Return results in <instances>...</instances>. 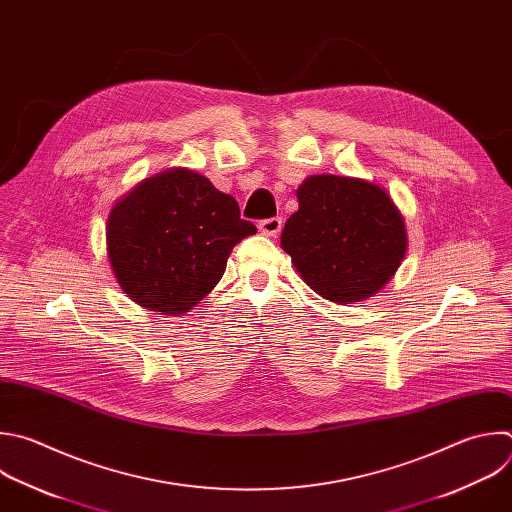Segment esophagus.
Segmentation results:
<instances>
[{"label": "esophagus", "instance_id": "obj_1", "mask_svg": "<svg viewBox=\"0 0 512 512\" xmlns=\"http://www.w3.org/2000/svg\"><path fill=\"white\" fill-rule=\"evenodd\" d=\"M281 227H283V221H281V217L263 219V221L259 223V231H261L263 235H267V237H275V235L281 231Z\"/></svg>", "mask_w": 512, "mask_h": 512}]
</instances>
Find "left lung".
I'll list each match as a JSON object with an SVG mask.
<instances>
[{
  "label": "left lung",
  "mask_w": 512,
  "mask_h": 512,
  "mask_svg": "<svg viewBox=\"0 0 512 512\" xmlns=\"http://www.w3.org/2000/svg\"><path fill=\"white\" fill-rule=\"evenodd\" d=\"M281 247L321 297L348 303L380 291L406 253L404 219L378 185L317 175L297 189Z\"/></svg>",
  "instance_id": "left-lung-1"
}]
</instances>
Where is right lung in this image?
Masks as SVG:
<instances>
[{"instance_id":"1","label":"right lung","mask_w":512,"mask_h":512,"mask_svg":"<svg viewBox=\"0 0 512 512\" xmlns=\"http://www.w3.org/2000/svg\"><path fill=\"white\" fill-rule=\"evenodd\" d=\"M255 233L231 195L193 170L173 168L112 209L106 243L128 297L150 311L181 315L213 291L233 247Z\"/></svg>"}]
</instances>
